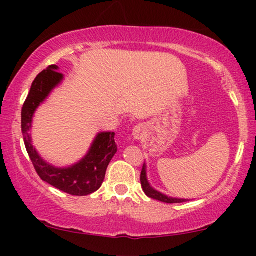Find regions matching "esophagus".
Returning <instances> with one entry per match:
<instances>
[{
    "mask_svg": "<svg viewBox=\"0 0 256 256\" xmlns=\"http://www.w3.org/2000/svg\"><path fill=\"white\" fill-rule=\"evenodd\" d=\"M146 134V126L143 125H137L134 128V131H132V136H134V140H140L143 138Z\"/></svg>",
    "mask_w": 256,
    "mask_h": 256,
    "instance_id": "esophagus-1",
    "label": "esophagus"
}]
</instances>
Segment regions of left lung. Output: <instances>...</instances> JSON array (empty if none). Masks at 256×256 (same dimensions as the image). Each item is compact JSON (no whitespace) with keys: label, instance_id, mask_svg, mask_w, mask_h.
Listing matches in <instances>:
<instances>
[{"label":"left lung","instance_id":"obj_1","mask_svg":"<svg viewBox=\"0 0 256 256\" xmlns=\"http://www.w3.org/2000/svg\"><path fill=\"white\" fill-rule=\"evenodd\" d=\"M140 184H142L143 192H146V196H149L150 198L158 200V201L165 202V204H182V202H186L188 200L184 198H168V196L164 195V194L156 192L155 189H152L150 186V184L148 183V179H146V164L143 165L142 172H140Z\"/></svg>","mask_w":256,"mask_h":256}]
</instances>
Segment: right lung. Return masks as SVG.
<instances>
[{"mask_svg": "<svg viewBox=\"0 0 256 256\" xmlns=\"http://www.w3.org/2000/svg\"><path fill=\"white\" fill-rule=\"evenodd\" d=\"M58 66L52 64L37 76L31 85L22 110V131L24 143L34 170L40 179L61 192L73 196H86L101 188L107 167L116 155L118 146L114 140V132H101L94 140L89 152L78 164L66 168L49 165L38 155L28 134L34 110L48 98L50 91L60 84L64 76L56 71Z\"/></svg>", "mask_w": 256, "mask_h": 256, "instance_id": "1", "label": "right lung"}]
</instances>
